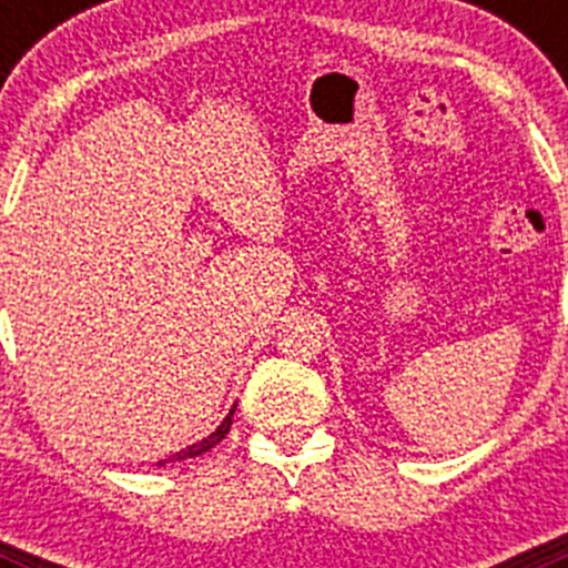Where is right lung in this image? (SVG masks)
Masks as SVG:
<instances>
[{"label": "right lung", "instance_id": "add662e5", "mask_svg": "<svg viewBox=\"0 0 568 568\" xmlns=\"http://www.w3.org/2000/svg\"><path fill=\"white\" fill-rule=\"evenodd\" d=\"M233 413H235V406H233V409H230V415H227V418H224L222 424H219V429H215V433H210L207 438H204V440H199V444H193V446H187V449H182V453H175V455H170V458L159 460V464H155V466H168V464H175V460L199 458V455H204V453H207V449H213V446L219 444V440H222L224 435L230 433V424H233Z\"/></svg>", "mask_w": 568, "mask_h": 568}]
</instances>
